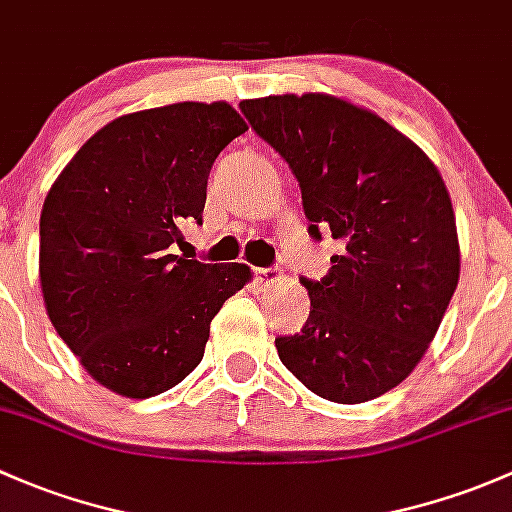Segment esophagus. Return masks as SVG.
I'll list each match as a JSON object with an SVG mask.
<instances>
[{"instance_id": "esophagus-1", "label": "esophagus", "mask_w": 512, "mask_h": 512, "mask_svg": "<svg viewBox=\"0 0 512 512\" xmlns=\"http://www.w3.org/2000/svg\"><path fill=\"white\" fill-rule=\"evenodd\" d=\"M254 276H256V281L261 283V286L271 288V286H276V283H281L283 271H281V268H256Z\"/></svg>"}]
</instances>
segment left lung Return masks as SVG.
I'll return each mask as SVG.
<instances>
[{"mask_svg": "<svg viewBox=\"0 0 512 512\" xmlns=\"http://www.w3.org/2000/svg\"><path fill=\"white\" fill-rule=\"evenodd\" d=\"M241 113L298 179L308 234L342 241L310 315L276 337L283 365L337 404L397 387L434 340L461 271L456 217L434 162L347 100L305 93L241 100Z\"/></svg>", "mask_w": 512, "mask_h": 512, "instance_id": "8db88e82", "label": "left lung"}]
</instances>
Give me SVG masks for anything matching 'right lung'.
Wrapping results in <instances>:
<instances>
[{"mask_svg":"<svg viewBox=\"0 0 512 512\" xmlns=\"http://www.w3.org/2000/svg\"><path fill=\"white\" fill-rule=\"evenodd\" d=\"M246 123L229 103L123 115L73 155L46 194L39 276L46 313L96 382L147 399L202 362L209 325L251 278L244 263L172 254L202 224L214 160Z\"/></svg>","mask_w":512,"mask_h":512,"instance_id":"right-lung-1","label":"right lung"}]
</instances>
